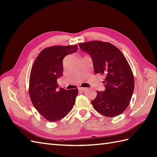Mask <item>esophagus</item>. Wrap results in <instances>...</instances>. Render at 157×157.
<instances>
[{"mask_svg": "<svg viewBox=\"0 0 157 157\" xmlns=\"http://www.w3.org/2000/svg\"><path fill=\"white\" fill-rule=\"evenodd\" d=\"M78 90H81V91H85V90H87L88 89L87 88H83V87H79L78 88Z\"/></svg>", "mask_w": 157, "mask_h": 157, "instance_id": "esophagus-1", "label": "esophagus"}]
</instances>
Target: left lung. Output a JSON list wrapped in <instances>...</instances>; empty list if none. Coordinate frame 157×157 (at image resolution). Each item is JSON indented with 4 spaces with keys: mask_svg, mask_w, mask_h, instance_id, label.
I'll use <instances>...</instances> for the list:
<instances>
[{
    "mask_svg": "<svg viewBox=\"0 0 157 157\" xmlns=\"http://www.w3.org/2000/svg\"><path fill=\"white\" fill-rule=\"evenodd\" d=\"M78 45L90 56L95 74L105 77V90L97 91L91 104L102 115H119L128 106L135 88L133 73L127 59L119 49L109 43L95 40Z\"/></svg>",
    "mask_w": 157,
    "mask_h": 157,
    "instance_id": "left-lung-1",
    "label": "left lung"
}]
</instances>
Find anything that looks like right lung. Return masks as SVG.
Returning <instances> with one entry per match:
<instances>
[{
	"label": "right lung",
	"instance_id": "add662e5",
	"mask_svg": "<svg viewBox=\"0 0 157 157\" xmlns=\"http://www.w3.org/2000/svg\"><path fill=\"white\" fill-rule=\"evenodd\" d=\"M77 45L53 46L43 49L30 72L29 95L34 107L50 122L62 119L72 110L78 89H58L57 79L63 75V59L77 51Z\"/></svg>",
	"mask_w": 157,
	"mask_h": 157
}]
</instances>
